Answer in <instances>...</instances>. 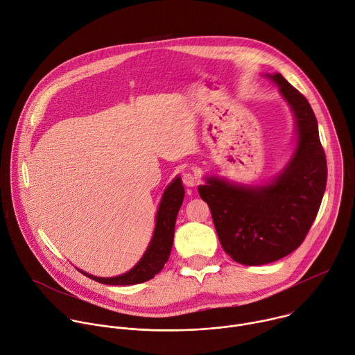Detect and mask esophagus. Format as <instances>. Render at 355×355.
Here are the masks:
<instances>
[{
	"mask_svg": "<svg viewBox=\"0 0 355 355\" xmlns=\"http://www.w3.org/2000/svg\"><path fill=\"white\" fill-rule=\"evenodd\" d=\"M183 183L187 187H194L198 183V178L193 173H184L183 175Z\"/></svg>",
	"mask_w": 355,
	"mask_h": 355,
	"instance_id": "esophagus-1",
	"label": "esophagus"
}]
</instances>
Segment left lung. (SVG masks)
Listing matches in <instances>:
<instances>
[{
    "instance_id": "left-lung-1",
    "label": "left lung",
    "mask_w": 355,
    "mask_h": 355,
    "mask_svg": "<svg viewBox=\"0 0 355 355\" xmlns=\"http://www.w3.org/2000/svg\"><path fill=\"white\" fill-rule=\"evenodd\" d=\"M266 77L278 87L294 114L297 144L291 159L264 184L231 183L212 175L198 186L224 250L246 266L286 257L304 242L327 180L318 120L309 102L281 74Z\"/></svg>"
}]
</instances>
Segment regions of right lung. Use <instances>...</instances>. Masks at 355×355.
Returning a JSON list of instances; mask_svg holds the SVG:
<instances>
[{
  "label": "right lung",
  "instance_id": "right-lung-1",
  "mask_svg": "<svg viewBox=\"0 0 355 355\" xmlns=\"http://www.w3.org/2000/svg\"><path fill=\"white\" fill-rule=\"evenodd\" d=\"M183 197L184 187L182 184L180 176H176L162 194L155 217L154 234L147 250L144 252L143 257L138 260V263L127 272L116 277H96L85 272L84 270H78L87 277L106 286H134L154 278L155 274L164 268L169 259L173 245L176 217L183 202Z\"/></svg>",
  "mask_w": 355,
  "mask_h": 355
}]
</instances>
